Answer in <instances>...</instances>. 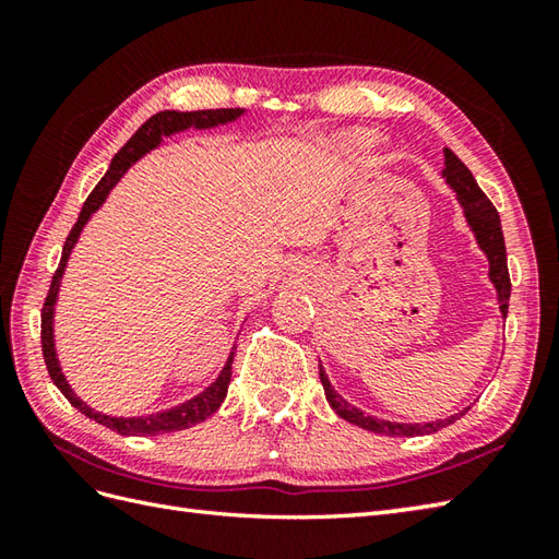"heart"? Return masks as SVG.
Wrapping results in <instances>:
<instances>
[{
	"instance_id": "b5f03b06",
	"label": "heart",
	"mask_w": 559,
	"mask_h": 559,
	"mask_svg": "<svg viewBox=\"0 0 559 559\" xmlns=\"http://www.w3.org/2000/svg\"><path fill=\"white\" fill-rule=\"evenodd\" d=\"M358 141H360V144H367V136H365V134H360V136H358Z\"/></svg>"
}]
</instances>
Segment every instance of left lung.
Segmentation results:
<instances>
[{
    "label": "left lung",
    "instance_id": "obj_1",
    "mask_svg": "<svg viewBox=\"0 0 559 559\" xmlns=\"http://www.w3.org/2000/svg\"><path fill=\"white\" fill-rule=\"evenodd\" d=\"M442 177L447 185L451 187V192L456 194V201L463 209V216H466L468 228L476 237V242L480 247V252L488 257L490 264V283L497 290V302H500V312L507 317L509 310V293H512V283H509V269H507V247H504V235H502V223H500V213L492 206V201L483 194V189L478 187L476 177L471 175V170L459 160V156L451 148H444V170ZM319 379H322L324 394L329 406L336 411L338 418L348 420L353 425L362 427L367 432L374 435H386V437H415V435H432L442 427L456 423L463 413L468 408H463L454 415H449L444 420H432V423H394V420H382L374 418V415H367L360 408H355L353 403L343 399L338 391L331 386L329 377L324 372L322 362H319Z\"/></svg>",
    "mask_w": 559,
    "mask_h": 559
}]
</instances>
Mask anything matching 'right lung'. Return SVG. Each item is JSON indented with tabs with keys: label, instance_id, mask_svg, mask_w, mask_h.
I'll return each mask as SVG.
<instances>
[{
	"label": "right lung",
	"instance_id": "obj_1",
	"mask_svg": "<svg viewBox=\"0 0 559 559\" xmlns=\"http://www.w3.org/2000/svg\"><path fill=\"white\" fill-rule=\"evenodd\" d=\"M247 110L242 108H221V110H197V112H177V110H163L158 115L148 117V120L136 129V134L127 141V144L120 148V153L112 158L108 173L103 175V180L96 185V189L88 194L86 204H83L79 218L71 228L67 242L62 247V259H59V266L52 276L50 283V293H47L45 305H43V314H40V338H43V358L47 365V372H50L55 386L62 391L64 399L71 403V406L79 408L86 418H93L96 423L110 427V430L120 432V435H141V437H153V435H163V432H177V430H187L197 423H204L211 418L213 413L221 408V403L225 401V394H228V384H230V374H233V358H235V346L225 360L221 374L216 377V382H211L201 394L194 399H189L180 406H173L168 411H158L151 415H136V418H117V415H105L98 413L96 408H91L86 401H81L71 384L67 382V377L62 372V365H59L57 358V348H55V305L59 298V286H62V276L67 269V261L71 257V249L76 247L79 237L86 228V223L91 221L93 213H96L108 194L115 189V185L122 180L124 173L132 168L136 160H141L151 153L153 148H158L163 144L165 136L187 132V129H213L221 124H230L235 120H240Z\"/></svg>",
	"mask_w": 559,
	"mask_h": 559
}]
</instances>
